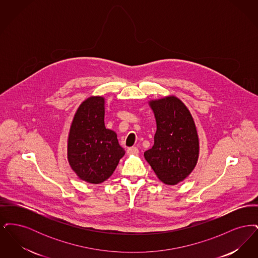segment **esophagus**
Wrapping results in <instances>:
<instances>
[{
	"label": "esophagus",
	"instance_id": "1",
	"mask_svg": "<svg viewBox=\"0 0 258 258\" xmlns=\"http://www.w3.org/2000/svg\"><path fill=\"white\" fill-rule=\"evenodd\" d=\"M126 152H127L128 155H137L139 151H138V149L136 147H131L127 149Z\"/></svg>",
	"mask_w": 258,
	"mask_h": 258
}]
</instances>
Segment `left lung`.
Masks as SVG:
<instances>
[{
	"label": "left lung",
	"instance_id": "left-lung-1",
	"mask_svg": "<svg viewBox=\"0 0 258 258\" xmlns=\"http://www.w3.org/2000/svg\"><path fill=\"white\" fill-rule=\"evenodd\" d=\"M157 132L154 146L144 157L166 184H176L185 179L197 165L199 142L196 124L188 109L176 97L152 100Z\"/></svg>",
	"mask_w": 258,
	"mask_h": 258
}]
</instances>
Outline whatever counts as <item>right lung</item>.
<instances>
[{
    "label": "right lung",
    "instance_id": "obj_1",
    "mask_svg": "<svg viewBox=\"0 0 258 258\" xmlns=\"http://www.w3.org/2000/svg\"><path fill=\"white\" fill-rule=\"evenodd\" d=\"M123 155L117 135L104 125V98L83 101L74 115L68 142L74 171L81 180L100 184L110 177Z\"/></svg>",
    "mask_w": 258,
    "mask_h": 258
}]
</instances>
